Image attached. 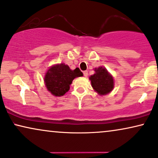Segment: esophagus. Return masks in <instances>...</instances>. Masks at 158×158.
Returning a JSON list of instances; mask_svg holds the SVG:
<instances>
[{
  "mask_svg": "<svg viewBox=\"0 0 158 158\" xmlns=\"http://www.w3.org/2000/svg\"><path fill=\"white\" fill-rule=\"evenodd\" d=\"M83 75L85 77H87L88 76V71H84L83 72Z\"/></svg>",
  "mask_w": 158,
  "mask_h": 158,
  "instance_id": "obj_1",
  "label": "esophagus"
}]
</instances>
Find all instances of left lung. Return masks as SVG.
<instances>
[{
    "label": "left lung",
    "mask_w": 158,
    "mask_h": 158,
    "mask_svg": "<svg viewBox=\"0 0 158 158\" xmlns=\"http://www.w3.org/2000/svg\"><path fill=\"white\" fill-rule=\"evenodd\" d=\"M95 73L89 77L91 85L99 95H106L114 88L113 77L104 67H99L94 69Z\"/></svg>",
    "instance_id": "obj_1"
}]
</instances>
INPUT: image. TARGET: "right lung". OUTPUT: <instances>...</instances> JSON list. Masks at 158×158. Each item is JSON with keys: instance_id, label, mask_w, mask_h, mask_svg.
<instances>
[{"instance_id": "obj_1", "label": "right lung", "mask_w": 158, "mask_h": 158, "mask_svg": "<svg viewBox=\"0 0 158 158\" xmlns=\"http://www.w3.org/2000/svg\"><path fill=\"white\" fill-rule=\"evenodd\" d=\"M83 76L78 67L72 70L64 63L55 64L46 72L44 82L46 89L55 97L64 95L69 90V85L75 77Z\"/></svg>"}]
</instances>
